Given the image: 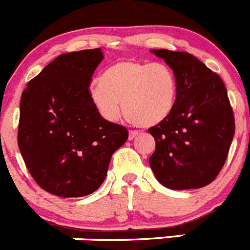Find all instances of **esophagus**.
I'll list each match as a JSON object with an SVG mask.
<instances>
[{
  "label": "esophagus",
  "mask_w": 250,
  "mask_h": 250,
  "mask_svg": "<svg viewBox=\"0 0 250 250\" xmlns=\"http://www.w3.org/2000/svg\"><path fill=\"white\" fill-rule=\"evenodd\" d=\"M138 135H140V132L137 130H130V132H128V140H133Z\"/></svg>",
  "instance_id": "34e87169"
}]
</instances>
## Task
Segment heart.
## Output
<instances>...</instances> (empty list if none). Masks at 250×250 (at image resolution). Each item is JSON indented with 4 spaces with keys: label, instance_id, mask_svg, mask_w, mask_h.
<instances>
[{
    "label": "heart",
    "instance_id": "obj_1",
    "mask_svg": "<svg viewBox=\"0 0 250 250\" xmlns=\"http://www.w3.org/2000/svg\"><path fill=\"white\" fill-rule=\"evenodd\" d=\"M177 80L165 63L124 59L104 71L102 81L90 86L93 107L108 122L123 112L128 122L141 127L154 126L167 119L174 108Z\"/></svg>",
    "mask_w": 250,
    "mask_h": 250
}]
</instances>
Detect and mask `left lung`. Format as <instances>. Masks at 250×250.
Here are the masks:
<instances>
[{"label": "left lung", "instance_id": "8db88e82", "mask_svg": "<svg viewBox=\"0 0 250 250\" xmlns=\"http://www.w3.org/2000/svg\"><path fill=\"white\" fill-rule=\"evenodd\" d=\"M152 52L174 70L177 95L169 117L148 128L155 140L149 165L167 188H201L221 171L234 135L227 90L221 78L192 54Z\"/></svg>", "mask_w": 250, "mask_h": 250}]
</instances>
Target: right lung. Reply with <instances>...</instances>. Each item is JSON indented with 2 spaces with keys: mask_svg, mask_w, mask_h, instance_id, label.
I'll use <instances>...</instances> for the list:
<instances>
[{
  "mask_svg": "<svg viewBox=\"0 0 250 250\" xmlns=\"http://www.w3.org/2000/svg\"><path fill=\"white\" fill-rule=\"evenodd\" d=\"M101 48L61 54L31 79L21 95L18 146L44 191L83 197L104 181L113 153L128 137L125 126L100 115L90 101Z\"/></svg>",
  "mask_w": 250,
  "mask_h": 250,
  "instance_id": "right-lung-1",
  "label": "right lung"
}]
</instances>
